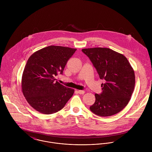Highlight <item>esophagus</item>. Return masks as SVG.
I'll use <instances>...</instances> for the list:
<instances>
[{"mask_svg": "<svg viewBox=\"0 0 152 152\" xmlns=\"http://www.w3.org/2000/svg\"><path fill=\"white\" fill-rule=\"evenodd\" d=\"M77 92L79 94H84L85 93V91L83 90H78V91H77Z\"/></svg>", "mask_w": 152, "mask_h": 152, "instance_id": "esophagus-1", "label": "esophagus"}]
</instances>
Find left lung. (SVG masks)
Instances as JSON below:
<instances>
[{
  "instance_id": "8db88e82",
  "label": "left lung",
  "mask_w": 152,
  "mask_h": 152,
  "mask_svg": "<svg viewBox=\"0 0 152 152\" xmlns=\"http://www.w3.org/2000/svg\"><path fill=\"white\" fill-rule=\"evenodd\" d=\"M99 76L104 80L102 92L95 94V102L89 107L100 116H109L121 111L128 104L135 84L134 71L128 59L108 48L82 49Z\"/></svg>"
}]
</instances>
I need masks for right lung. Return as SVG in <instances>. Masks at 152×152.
Returning a JSON list of instances; mask_svg holds the SVG:
<instances>
[{"mask_svg": "<svg viewBox=\"0 0 152 152\" xmlns=\"http://www.w3.org/2000/svg\"><path fill=\"white\" fill-rule=\"evenodd\" d=\"M77 49L50 45L33 53L28 59L22 75L23 94L30 105L44 114L63 108L74 92L57 81L65 65Z\"/></svg>", "mask_w": 152, "mask_h": 152, "instance_id": "right-lung-1", "label": "right lung"}]
</instances>
